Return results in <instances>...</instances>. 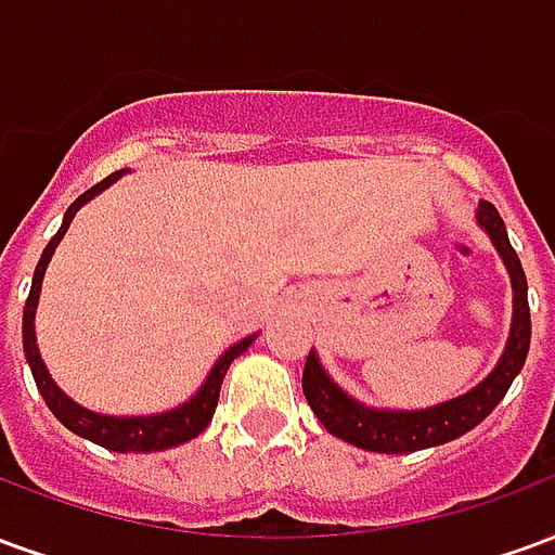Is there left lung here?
<instances>
[{"mask_svg":"<svg viewBox=\"0 0 555 555\" xmlns=\"http://www.w3.org/2000/svg\"><path fill=\"white\" fill-rule=\"evenodd\" d=\"M476 222L478 229L490 237L493 249L500 253L502 264L512 279V330H508V341H505L496 365L490 369L488 377H481L473 389H466L464 396L440 401L434 408L389 410L369 408L365 401L345 392L330 377L318 350H309V360L302 369V392H306V401H309L314 416L321 418V425L333 437L350 442L357 449H365V452H422V449H434V446L464 437L466 430H473L478 422H485L505 398L514 377L524 369L529 338H532L526 273L520 267V258L508 243V231H505V222L496 214V207L490 202H478Z\"/></svg>","mask_w":555,"mask_h":555,"instance_id":"8db88e82","label":"left lung"}]
</instances>
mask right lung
<instances>
[{
  "label": "right lung",
  "mask_w": 555,
  "mask_h": 555,
  "mask_svg": "<svg viewBox=\"0 0 555 555\" xmlns=\"http://www.w3.org/2000/svg\"><path fill=\"white\" fill-rule=\"evenodd\" d=\"M121 175H127V169L113 171L109 178H103L98 186H91L86 193L79 195L74 205L65 210V219H62V229L55 231L53 241L47 243L41 261L35 267V276H31V291L29 300H26V309H23V350H26V362H29L31 377L38 384V392L47 401V408L53 410V416L65 425L67 430H74L77 437H86V440L98 442L109 452H163V449H175L181 442L193 440L202 430L210 425L214 418V410H217L219 389H222V377L229 372V365L243 350L253 345L258 333L253 336L234 341L229 350H222V357L214 362V369L207 372L205 384L198 386L193 392V398H186L183 404L171 410H163V413H147V416H106V413H94V410L82 408L74 398L65 396L59 384L53 380V374L47 372V365L41 360V350H38V338H35V312H38V300H41V285L43 273L53 261L55 246L62 243V237L70 229V222L77 217L79 207H86L94 198L101 195L103 190H109Z\"/></svg>",
  "instance_id": "obj_1"
}]
</instances>
